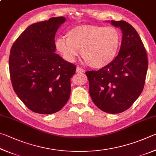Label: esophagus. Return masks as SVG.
Segmentation results:
<instances>
[{"label":"esophagus","mask_w":156,"mask_h":156,"mask_svg":"<svg viewBox=\"0 0 156 156\" xmlns=\"http://www.w3.org/2000/svg\"><path fill=\"white\" fill-rule=\"evenodd\" d=\"M76 73H82L84 72V70L83 68H81L80 67H77L76 69Z\"/></svg>","instance_id":"esophagus-1"}]
</instances>
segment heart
<instances>
[{"instance_id": "1", "label": "heart", "mask_w": 156, "mask_h": 156, "mask_svg": "<svg viewBox=\"0 0 156 156\" xmlns=\"http://www.w3.org/2000/svg\"><path fill=\"white\" fill-rule=\"evenodd\" d=\"M66 40L58 38L55 46L68 62H73L81 51V57L90 66L101 69L110 65L118 54L121 34L112 27L83 24L70 29Z\"/></svg>"}]
</instances>
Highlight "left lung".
<instances>
[{"label": "left lung", "instance_id": "obj_1", "mask_svg": "<svg viewBox=\"0 0 156 156\" xmlns=\"http://www.w3.org/2000/svg\"><path fill=\"white\" fill-rule=\"evenodd\" d=\"M122 31L118 55L110 65L86 72L92 100L101 110L118 114L127 110L140 96L148 68L145 48L135 29L123 20H111Z\"/></svg>", "mask_w": 156, "mask_h": 156}]
</instances>
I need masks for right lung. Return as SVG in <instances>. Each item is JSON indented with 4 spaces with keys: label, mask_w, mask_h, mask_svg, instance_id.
<instances>
[{
    "label": "right lung",
    "mask_w": 156,
    "mask_h": 156,
    "mask_svg": "<svg viewBox=\"0 0 156 156\" xmlns=\"http://www.w3.org/2000/svg\"><path fill=\"white\" fill-rule=\"evenodd\" d=\"M64 17L29 26L10 51V77L16 94L29 110L50 114L59 111L70 95L76 66L55 52V36Z\"/></svg>",
    "instance_id": "right-lung-1"
}]
</instances>
